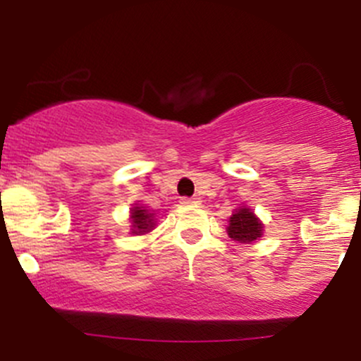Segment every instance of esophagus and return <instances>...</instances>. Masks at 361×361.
<instances>
[{
	"label": "esophagus",
	"mask_w": 361,
	"mask_h": 361,
	"mask_svg": "<svg viewBox=\"0 0 361 361\" xmlns=\"http://www.w3.org/2000/svg\"><path fill=\"white\" fill-rule=\"evenodd\" d=\"M181 204H183V205H197V204H200V198L183 197V198H181Z\"/></svg>",
	"instance_id": "obj_1"
}]
</instances>
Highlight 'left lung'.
Here are the masks:
<instances>
[{"mask_svg":"<svg viewBox=\"0 0 361 361\" xmlns=\"http://www.w3.org/2000/svg\"><path fill=\"white\" fill-rule=\"evenodd\" d=\"M227 234L238 243H255L263 234V224H261V221L256 217L251 209L241 207V209H235L233 217L229 219Z\"/></svg>","mask_w":361,"mask_h":361,"instance_id":"1","label":"left lung"}]
</instances>
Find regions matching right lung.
I'll list each match as a JSON object with an SVG mask.
<instances>
[{
    "mask_svg": "<svg viewBox=\"0 0 361 361\" xmlns=\"http://www.w3.org/2000/svg\"><path fill=\"white\" fill-rule=\"evenodd\" d=\"M130 221H132V229L130 233L135 235L147 234L154 229V214H151L146 207H132L130 210Z\"/></svg>",
    "mask_w": 361,
    "mask_h": 361,
    "instance_id": "right-lung-1",
    "label": "right lung"
}]
</instances>
